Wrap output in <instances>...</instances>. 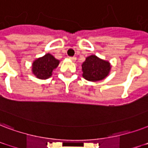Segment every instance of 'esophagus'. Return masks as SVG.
I'll use <instances>...</instances> for the list:
<instances>
[{
  "label": "esophagus",
  "mask_w": 148,
  "mask_h": 148,
  "mask_svg": "<svg viewBox=\"0 0 148 148\" xmlns=\"http://www.w3.org/2000/svg\"><path fill=\"white\" fill-rule=\"evenodd\" d=\"M69 58H70L71 60H72V61H73V62H75V60H76V58H75V56H73V57H69Z\"/></svg>",
  "instance_id": "obj_1"
}]
</instances>
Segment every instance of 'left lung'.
Returning <instances> with one entry per match:
<instances>
[{
    "mask_svg": "<svg viewBox=\"0 0 148 148\" xmlns=\"http://www.w3.org/2000/svg\"><path fill=\"white\" fill-rule=\"evenodd\" d=\"M111 66L108 61L92 55L88 56L82 65V76L88 81L97 82L104 79L109 75Z\"/></svg>",
    "mask_w": 148,
    "mask_h": 148,
    "instance_id": "8db88e82",
    "label": "left lung"
}]
</instances>
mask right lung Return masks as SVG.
I'll return each instance as SVG.
<instances>
[{
  "mask_svg": "<svg viewBox=\"0 0 148 148\" xmlns=\"http://www.w3.org/2000/svg\"><path fill=\"white\" fill-rule=\"evenodd\" d=\"M59 64V60L56 59L51 54H46L33 62V74L40 79H46L52 75V72Z\"/></svg>",
  "mask_w": 148,
  "mask_h": 148,
  "instance_id": "add662e5",
  "label": "right lung"
}]
</instances>
